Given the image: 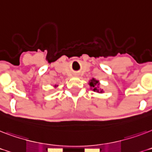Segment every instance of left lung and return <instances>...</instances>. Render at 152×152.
I'll list each match as a JSON object with an SVG mask.
<instances>
[{
    "instance_id": "1",
    "label": "left lung",
    "mask_w": 152,
    "mask_h": 152,
    "mask_svg": "<svg viewBox=\"0 0 152 152\" xmlns=\"http://www.w3.org/2000/svg\"><path fill=\"white\" fill-rule=\"evenodd\" d=\"M88 84L90 85V88L93 91H95V92H97V93L104 92L103 90L99 88V86H100L99 80H96V79L92 78L91 80H90Z\"/></svg>"
}]
</instances>
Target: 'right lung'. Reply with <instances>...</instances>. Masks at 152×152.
Masks as SVG:
<instances>
[{"mask_svg": "<svg viewBox=\"0 0 152 152\" xmlns=\"http://www.w3.org/2000/svg\"><path fill=\"white\" fill-rule=\"evenodd\" d=\"M57 87H58V85H57V84H55V85H53V88H57Z\"/></svg>", "mask_w": 152, "mask_h": 152, "instance_id": "add662e5", "label": "right lung"}]
</instances>
